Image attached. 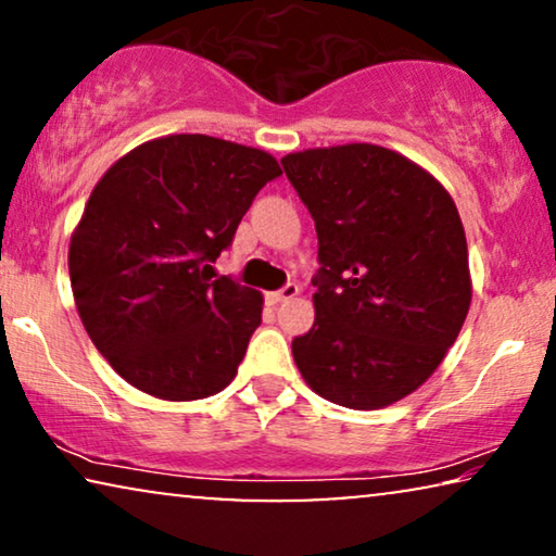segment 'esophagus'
Listing matches in <instances>:
<instances>
[{"mask_svg":"<svg viewBox=\"0 0 556 556\" xmlns=\"http://www.w3.org/2000/svg\"><path fill=\"white\" fill-rule=\"evenodd\" d=\"M295 295H299V286H295V283H286L283 288H280V291L268 293V301L273 303V306H278V303L291 301V299H295Z\"/></svg>","mask_w":556,"mask_h":556,"instance_id":"1","label":"esophagus"}]
</instances>
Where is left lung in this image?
I'll return each instance as SVG.
<instances>
[{
	"label": "left lung",
	"mask_w": 556,
	"mask_h": 556,
	"mask_svg": "<svg viewBox=\"0 0 556 556\" xmlns=\"http://www.w3.org/2000/svg\"><path fill=\"white\" fill-rule=\"evenodd\" d=\"M316 225V318L293 339L324 400L379 409L415 392L458 339L470 306L468 245L451 194L375 143L280 159Z\"/></svg>",
	"instance_id": "8db88e82"
}]
</instances>
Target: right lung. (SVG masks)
Returning a JSON list of instances; mask_svg holds the SVG:
<instances>
[{
	"mask_svg": "<svg viewBox=\"0 0 556 556\" xmlns=\"http://www.w3.org/2000/svg\"><path fill=\"white\" fill-rule=\"evenodd\" d=\"M276 177L278 162L261 149L174 134L128 151L90 192L67 253L75 306L136 390L189 402L238 375L263 295L212 280L210 263Z\"/></svg>",
	"mask_w": 556,
	"mask_h": 556,
	"instance_id": "right-lung-1",
	"label": "right lung"
}]
</instances>
